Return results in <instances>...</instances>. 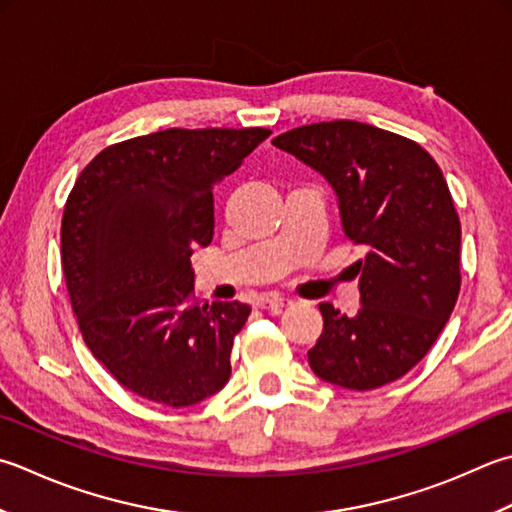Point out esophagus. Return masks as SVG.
<instances>
[{"label": "esophagus", "mask_w": 512, "mask_h": 512, "mask_svg": "<svg viewBox=\"0 0 512 512\" xmlns=\"http://www.w3.org/2000/svg\"><path fill=\"white\" fill-rule=\"evenodd\" d=\"M290 304H293V299L282 297V295H259L257 297V306L266 308V310H277V308H284Z\"/></svg>", "instance_id": "obj_1"}]
</instances>
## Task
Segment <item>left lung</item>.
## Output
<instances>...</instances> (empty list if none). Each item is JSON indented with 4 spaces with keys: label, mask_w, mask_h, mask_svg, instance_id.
I'll return each mask as SVG.
<instances>
[{
    "label": "left lung",
    "mask_w": 512,
    "mask_h": 512,
    "mask_svg": "<svg viewBox=\"0 0 512 512\" xmlns=\"http://www.w3.org/2000/svg\"><path fill=\"white\" fill-rule=\"evenodd\" d=\"M273 144L328 179L346 237L366 248L355 264L362 308L348 317L319 304L310 368L350 390L395 382L435 344L462 286V224L442 168L413 139L353 119L299 126Z\"/></svg>",
    "instance_id": "1"
}]
</instances>
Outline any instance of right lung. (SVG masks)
<instances>
[{
    "instance_id": "obj_1",
    "label": "right lung",
    "mask_w": 512,
    "mask_h": 512,
    "mask_svg": "<svg viewBox=\"0 0 512 512\" xmlns=\"http://www.w3.org/2000/svg\"><path fill=\"white\" fill-rule=\"evenodd\" d=\"M268 128H168L106 146L70 190L62 268L90 353L124 388L182 408L222 390L250 306L193 295L213 239V188Z\"/></svg>"
}]
</instances>
